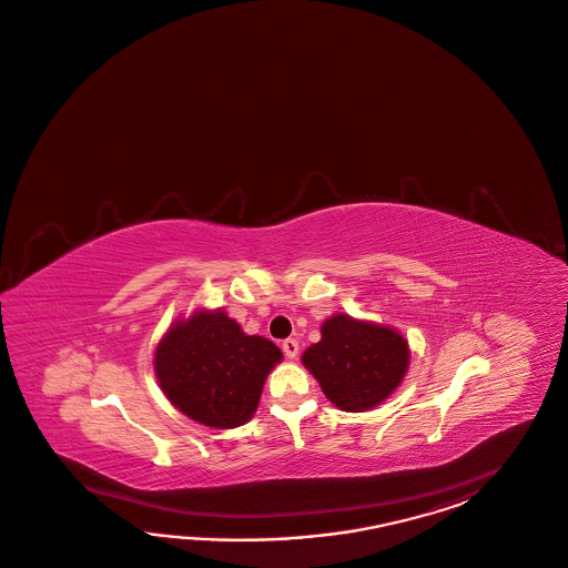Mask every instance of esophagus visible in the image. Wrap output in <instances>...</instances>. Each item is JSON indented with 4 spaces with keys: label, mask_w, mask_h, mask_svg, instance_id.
<instances>
[{
    "label": "esophagus",
    "mask_w": 568,
    "mask_h": 568,
    "mask_svg": "<svg viewBox=\"0 0 568 568\" xmlns=\"http://www.w3.org/2000/svg\"><path fill=\"white\" fill-rule=\"evenodd\" d=\"M283 353H285V357H287V359H295V357H297V353H300V343H297L295 338H287V341H283Z\"/></svg>",
    "instance_id": "34e87169"
}]
</instances>
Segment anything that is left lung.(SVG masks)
Listing matches in <instances>:
<instances>
[{"mask_svg":"<svg viewBox=\"0 0 568 568\" xmlns=\"http://www.w3.org/2000/svg\"><path fill=\"white\" fill-rule=\"evenodd\" d=\"M410 351L398 331L336 314L322 324V338L302 355L326 398L346 413H363L400 386Z\"/></svg>","mask_w":568,"mask_h":568,"instance_id":"8db88e82","label":"left lung"}]
</instances>
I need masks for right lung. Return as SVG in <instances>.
Here are the masks:
<instances>
[{
  "label": "right lung",
  "instance_id": "right-lung-1",
  "mask_svg": "<svg viewBox=\"0 0 568 568\" xmlns=\"http://www.w3.org/2000/svg\"><path fill=\"white\" fill-rule=\"evenodd\" d=\"M281 359L275 343L244 334L222 310H199L172 324L155 348L153 367L182 415L215 429H234L256 413L264 379Z\"/></svg>",
  "mask_w": 568,
  "mask_h": 568
}]
</instances>
